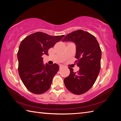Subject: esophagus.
Listing matches in <instances>:
<instances>
[{"instance_id": "1", "label": "esophagus", "mask_w": 121, "mask_h": 121, "mask_svg": "<svg viewBox=\"0 0 121 121\" xmlns=\"http://www.w3.org/2000/svg\"><path fill=\"white\" fill-rule=\"evenodd\" d=\"M63 65H59V67H60V69H61V68H63Z\"/></svg>"}]
</instances>
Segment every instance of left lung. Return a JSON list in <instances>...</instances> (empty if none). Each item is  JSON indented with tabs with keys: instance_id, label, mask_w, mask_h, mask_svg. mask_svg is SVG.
Here are the masks:
<instances>
[{
	"instance_id": "8db88e82",
	"label": "left lung",
	"mask_w": 121,
	"mask_h": 121,
	"mask_svg": "<svg viewBox=\"0 0 121 121\" xmlns=\"http://www.w3.org/2000/svg\"><path fill=\"white\" fill-rule=\"evenodd\" d=\"M71 41L76 45L75 58L79 70L70 69V75L64 79L65 86L77 95L85 93L92 87L101 68V50L97 39L89 32L78 30L67 35L62 42Z\"/></svg>"
}]
</instances>
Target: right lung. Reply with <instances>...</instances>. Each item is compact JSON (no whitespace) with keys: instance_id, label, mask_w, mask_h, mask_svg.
Listing matches in <instances>:
<instances>
[{"instance_id":"add662e5","label":"right lung","mask_w":121,"mask_h":121,"mask_svg":"<svg viewBox=\"0 0 121 121\" xmlns=\"http://www.w3.org/2000/svg\"><path fill=\"white\" fill-rule=\"evenodd\" d=\"M65 35L52 36L42 32L32 34L24 39L17 52L18 70L22 82L29 91L36 95L50 89L59 65L43 63L42 56L60 41Z\"/></svg>"}]
</instances>
